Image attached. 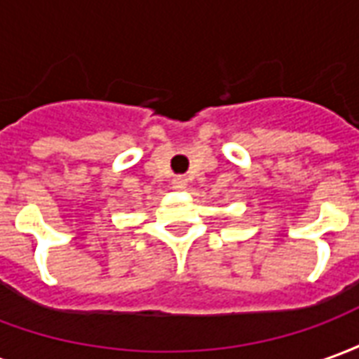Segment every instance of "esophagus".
Here are the masks:
<instances>
[{"label":"esophagus","instance_id":"34e87169","mask_svg":"<svg viewBox=\"0 0 359 359\" xmlns=\"http://www.w3.org/2000/svg\"><path fill=\"white\" fill-rule=\"evenodd\" d=\"M172 187L187 188V179H184V177H175V179H172Z\"/></svg>","mask_w":359,"mask_h":359}]
</instances>
